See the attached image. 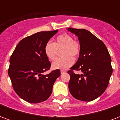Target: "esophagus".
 <instances>
[{"instance_id":"34e87169","label":"esophagus","mask_w":120,"mask_h":120,"mask_svg":"<svg viewBox=\"0 0 120 120\" xmlns=\"http://www.w3.org/2000/svg\"><path fill=\"white\" fill-rule=\"evenodd\" d=\"M66 73V71H63V70L60 71V73H61L62 75V74H64V73Z\"/></svg>"}]
</instances>
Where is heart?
<instances>
[{
	"label": "heart",
	"mask_w": 120,
	"mask_h": 120,
	"mask_svg": "<svg viewBox=\"0 0 120 120\" xmlns=\"http://www.w3.org/2000/svg\"><path fill=\"white\" fill-rule=\"evenodd\" d=\"M58 49L62 51V58L53 62L51 67L53 69L65 70L74 64V58L78 56L80 52V45L74 40L70 34L64 33L58 36L55 43L48 42L44 47L45 56L50 60H54L57 56Z\"/></svg>",
	"instance_id": "1"
}]
</instances>
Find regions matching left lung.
Segmentation results:
<instances>
[{
  "label": "left lung",
  "instance_id": "obj_1",
  "mask_svg": "<svg viewBox=\"0 0 120 120\" xmlns=\"http://www.w3.org/2000/svg\"><path fill=\"white\" fill-rule=\"evenodd\" d=\"M68 31L78 37L80 45L79 57L68 73L69 89L77 100L90 101L101 96L108 86L112 73L111 58L103 42L84 29L69 27ZM80 70V75L73 71Z\"/></svg>",
  "mask_w": 120,
  "mask_h": 120
}]
</instances>
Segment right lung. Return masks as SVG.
I'll list each match as a JSON object with an SVG mask.
<instances>
[{"label":"right lung","instance_id":"right-lung-1","mask_svg":"<svg viewBox=\"0 0 120 120\" xmlns=\"http://www.w3.org/2000/svg\"><path fill=\"white\" fill-rule=\"evenodd\" d=\"M57 32L41 31L25 38L17 44L10 57L8 75L13 87L19 97L29 103L47 100L53 84L60 76L59 69L42 75L51 67L45 55V45Z\"/></svg>","mask_w":120,"mask_h":120}]
</instances>
